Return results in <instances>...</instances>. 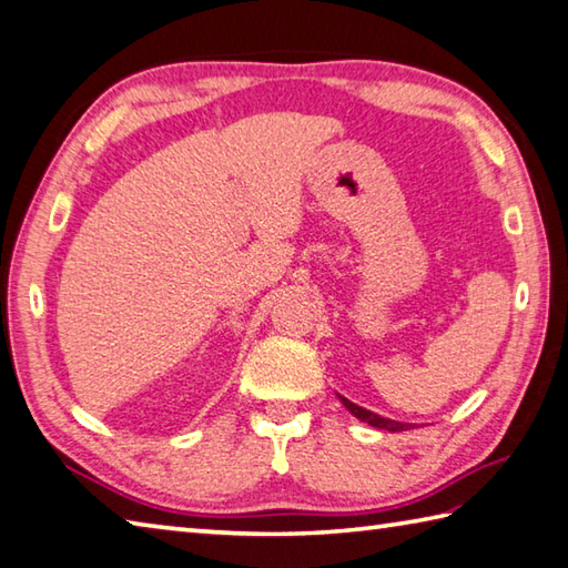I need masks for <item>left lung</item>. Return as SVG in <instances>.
Wrapping results in <instances>:
<instances>
[{
  "label": "left lung",
  "instance_id": "8db88e82",
  "mask_svg": "<svg viewBox=\"0 0 568 568\" xmlns=\"http://www.w3.org/2000/svg\"><path fill=\"white\" fill-rule=\"evenodd\" d=\"M341 402L345 404V409H348L351 414L357 416V419L367 422L369 426H375V429H385V432H407V429H409V424H402V422H395V419H385V416H379V414H375V412L357 407V404H353L351 399L341 397Z\"/></svg>",
  "mask_w": 568,
  "mask_h": 568
}]
</instances>
